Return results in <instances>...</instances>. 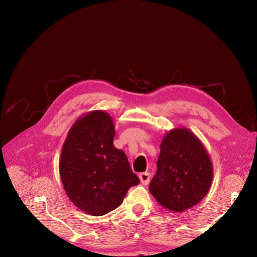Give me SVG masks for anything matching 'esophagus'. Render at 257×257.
I'll return each mask as SVG.
<instances>
[{
  "instance_id": "1",
  "label": "esophagus",
  "mask_w": 257,
  "mask_h": 257,
  "mask_svg": "<svg viewBox=\"0 0 257 257\" xmlns=\"http://www.w3.org/2000/svg\"><path fill=\"white\" fill-rule=\"evenodd\" d=\"M139 177H140L141 182L144 185H147L148 183H149V181H150V174L149 173H141L139 175Z\"/></svg>"
}]
</instances>
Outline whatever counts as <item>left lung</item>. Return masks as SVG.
Segmentation results:
<instances>
[{
  "mask_svg": "<svg viewBox=\"0 0 257 257\" xmlns=\"http://www.w3.org/2000/svg\"><path fill=\"white\" fill-rule=\"evenodd\" d=\"M213 169L203 144L187 128L169 131L160 144L157 172L149 191L174 212L197 205L208 193Z\"/></svg>",
  "mask_w": 257,
  "mask_h": 257,
  "instance_id": "8db88e82",
  "label": "left lung"
}]
</instances>
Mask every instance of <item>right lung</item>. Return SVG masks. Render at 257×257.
I'll return each instance as SVG.
<instances>
[{"instance_id": "obj_1", "label": "right lung", "mask_w": 257, "mask_h": 257, "mask_svg": "<svg viewBox=\"0 0 257 257\" xmlns=\"http://www.w3.org/2000/svg\"><path fill=\"white\" fill-rule=\"evenodd\" d=\"M112 117L103 110L80 116L62 146L59 173L64 191L79 209L103 215L118 207L140 179L123 150L113 146Z\"/></svg>"}]
</instances>
